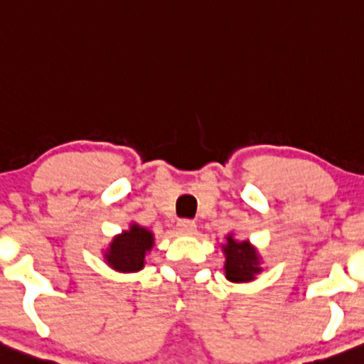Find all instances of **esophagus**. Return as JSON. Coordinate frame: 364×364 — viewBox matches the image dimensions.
I'll list each match as a JSON object with an SVG mask.
<instances>
[{"label":"esophagus","mask_w":364,"mask_h":364,"mask_svg":"<svg viewBox=\"0 0 364 364\" xmlns=\"http://www.w3.org/2000/svg\"><path fill=\"white\" fill-rule=\"evenodd\" d=\"M178 230L181 232V234H195L196 224L193 220H190V218H181V220L178 222Z\"/></svg>","instance_id":"1"}]
</instances>
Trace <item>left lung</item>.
I'll list each match as a JSON object with an SVG mask.
<instances>
[{
	"instance_id": "obj_1",
	"label": "left lung",
	"mask_w": 364,
	"mask_h": 364,
	"mask_svg": "<svg viewBox=\"0 0 364 364\" xmlns=\"http://www.w3.org/2000/svg\"><path fill=\"white\" fill-rule=\"evenodd\" d=\"M225 251V277L234 283H242L254 279V274L261 271L259 257L257 252L249 246L247 240L237 242L232 239V235L227 237V244L224 246Z\"/></svg>"
}]
</instances>
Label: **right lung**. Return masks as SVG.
<instances>
[{
    "label": "right lung",
    "instance_id": "1",
    "mask_svg": "<svg viewBox=\"0 0 364 364\" xmlns=\"http://www.w3.org/2000/svg\"><path fill=\"white\" fill-rule=\"evenodd\" d=\"M152 246H154L152 232L144 227L132 225L130 230L112 240L110 249L107 252V261L112 268L132 273V271L144 268V257Z\"/></svg>",
    "mask_w": 364,
    "mask_h": 364
}]
</instances>
